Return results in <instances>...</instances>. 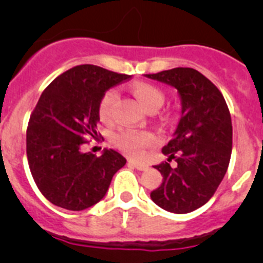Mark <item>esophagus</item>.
<instances>
[{
	"mask_svg": "<svg viewBox=\"0 0 263 263\" xmlns=\"http://www.w3.org/2000/svg\"><path fill=\"white\" fill-rule=\"evenodd\" d=\"M128 165L134 166V168H136L137 171H146V169L148 168V165H146V164L139 163V161H135V160H129Z\"/></svg>",
	"mask_w": 263,
	"mask_h": 263,
	"instance_id": "obj_1",
	"label": "esophagus"
}]
</instances>
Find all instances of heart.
<instances>
[{"label":"heart","mask_w":263,"mask_h":263,"mask_svg":"<svg viewBox=\"0 0 263 263\" xmlns=\"http://www.w3.org/2000/svg\"><path fill=\"white\" fill-rule=\"evenodd\" d=\"M132 92L140 104L145 108V110L150 108H159L164 103V94L160 89L153 86V85L146 84V82H137L132 86ZM118 92L115 89H110L103 95L102 100L99 103V115L103 119L109 118L112 113V108L115 105ZM115 141L117 146L128 154L132 158H140L144 155L145 148L153 144V136L148 132L144 131H123L116 135Z\"/></svg>","instance_id":"heart-1"}]
</instances>
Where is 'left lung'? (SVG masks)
I'll return each mask as SVG.
<instances>
[{
    "mask_svg": "<svg viewBox=\"0 0 263 263\" xmlns=\"http://www.w3.org/2000/svg\"><path fill=\"white\" fill-rule=\"evenodd\" d=\"M174 87L181 99V118L173 139L163 147L169 163L155 165L163 182L150 193L159 208L187 214L205 205L228 171L233 127L224 97L197 70L176 67L145 75Z\"/></svg>",
    "mask_w": 263,
    "mask_h": 263,
    "instance_id": "8db88e82",
    "label": "left lung"
}]
</instances>
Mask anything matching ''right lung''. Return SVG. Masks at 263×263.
<instances>
[{"instance_id":"add662e5","label":"right lung","mask_w":263,"mask_h":263,"mask_svg":"<svg viewBox=\"0 0 263 263\" xmlns=\"http://www.w3.org/2000/svg\"><path fill=\"white\" fill-rule=\"evenodd\" d=\"M129 75L80 65L55 78L42 92L26 131V155L39 191L53 205L81 211L99 202L126 164L115 150L82 153V135L98 136L99 103Z\"/></svg>"}]
</instances>
